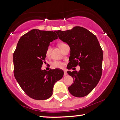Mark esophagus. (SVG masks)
I'll return each instance as SVG.
<instances>
[{"mask_svg": "<svg viewBox=\"0 0 120 120\" xmlns=\"http://www.w3.org/2000/svg\"><path fill=\"white\" fill-rule=\"evenodd\" d=\"M67 74H67L66 70H64V76H66Z\"/></svg>", "mask_w": 120, "mask_h": 120, "instance_id": "esophagus-1", "label": "esophagus"}]
</instances>
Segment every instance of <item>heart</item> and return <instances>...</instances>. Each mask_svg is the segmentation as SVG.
<instances>
[{"instance_id":"1","label":"heart","mask_w":120,"mask_h":120,"mask_svg":"<svg viewBox=\"0 0 120 120\" xmlns=\"http://www.w3.org/2000/svg\"><path fill=\"white\" fill-rule=\"evenodd\" d=\"M63 44H63V43L60 44H59V46L60 47L62 45H63ZM50 51H51V47L49 46L48 47H47L46 51V56L49 55V54H50ZM52 66L54 68H62L64 67V64L63 63H62V62L55 61L52 63Z\"/></svg>"}]
</instances>
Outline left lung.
Here are the masks:
<instances>
[{
	"instance_id": "8db88e82",
	"label": "left lung",
	"mask_w": 120,
	"mask_h": 120,
	"mask_svg": "<svg viewBox=\"0 0 120 120\" xmlns=\"http://www.w3.org/2000/svg\"><path fill=\"white\" fill-rule=\"evenodd\" d=\"M70 49L68 69L79 65V71H68L74 83L68 87L73 96L88 95L99 82L102 74L103 51L96 36L84 28L76 26L70 30L55 31Z\"/></svg>"
}]
</instances>
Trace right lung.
<instances>
[{"label": "right lung", "mask_w": 120, "mask_h": 120, "mask_svg": "<svg viewBox=\"0 0 120 120\" xmlns=\"http://www.w3.org/2000/svg\"><path fill=\"white\" fill-rule=\"evenodd\" d=\"M58 38L55 32L32 29L22 36L14 53V76L29 97L45 100L52 95L55 83L63 77L62 70H42L46 51Z\"/></svg>", "instance_id": "right-lung-1"}]
</instances>
